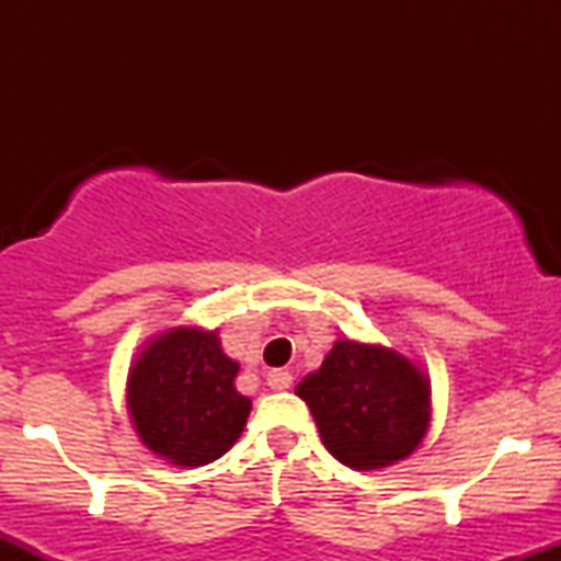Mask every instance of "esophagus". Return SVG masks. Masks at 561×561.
Returning a JSON list of instances; mask_svg holds the SVG:
<instances>
[{
  "label": "esophagus",
  "mask_w": 561,
  "mask_h": 561,
  "mask_svg": "<svg viewBox=\"0 0 561 561\" xmlns=\"http://www.w3.org/2000/svg\"><path fill=\"white\" fill-rule=\"evenodd\" d=\"M266 385L272 390H285V388H289V385H293V375H289L287 369H274V371H268V375H266Z\"/></svg>",
  "instance_id": "esophagus-1"
}]
</instances>
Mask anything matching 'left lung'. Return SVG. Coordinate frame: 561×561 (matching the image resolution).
I'll return each instance as SVG.
<instances>
[{"label":"left lung","instance_id":"obj_1","mask_svg":"<svg viewBox=\"0 0 561 561\" xmlns=\"http://www.w3.org/2000/svg\"><path fill=\"white\" fill-rule=\"evenodd\" d=\"M295 392L311 409L321 443L340 465L369 472L420 448L430 427V379L379 343L334 340Z\"/></svg>","mask_w":561,"mask_h":561}]
</instances>
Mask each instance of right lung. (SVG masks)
I'll list each match as a JSON object with an SVG mask.
<instances>
[{
	"mask_svg": "<svg viewBox=\"0 0 561 561\" xmlns=\"http://www.w3.org/2000/svg\"><path fill=\"white\" fill-rule=\"evenodd\" d=\"M240 364L216 330L179 324L147 340L126 379L139 440L176 467L221 459L248 424L250 398L234 388Z\"/></svg>",
	"mask_w": 561,
	"mask_h": 561,
	"instance_id": "obj_1",
	"label": "right lung"
}]
</instances>
